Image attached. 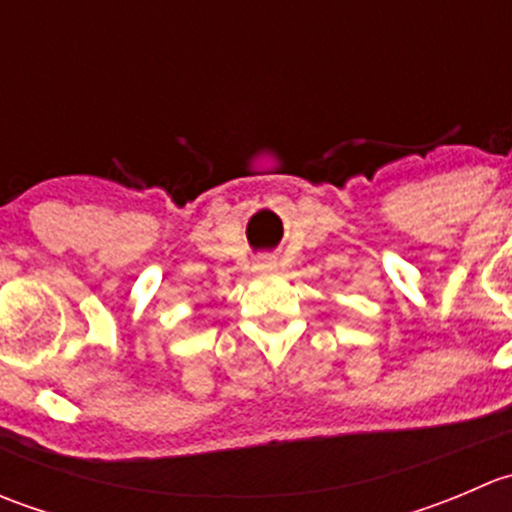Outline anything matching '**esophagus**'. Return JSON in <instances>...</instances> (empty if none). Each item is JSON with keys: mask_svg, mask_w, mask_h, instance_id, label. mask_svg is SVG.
Returning <instances> with one entry per match:
<instances>
[{"mask_svg": "<svg viewBox=\"0 0 512 512\" xmlns=\"http://www.w3.org/2000/svg\"><path fill=\"white\" fill-rule=\"evenodd\" d=\"M257 270H275V260H270V257H260V260L255 262Z\"/></svg>", "mask_w": 512, "mask_h": 512, "instance_id": "1", "label": "esophagus"}]
</instances>
